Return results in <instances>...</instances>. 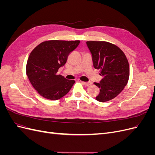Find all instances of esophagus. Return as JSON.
Masks as SVG:
<instances>
[{
  "mask_svg": "<svg viewBox=\"0 0 155 155\" xmlns=\"http://www.w3.org/2000/svg\"><path fill=\"white\" fill-rule=\"evenodd\" d=\"M84 85H85V86H90V85H92V82H84V81H82L81 82Z\"/></svg>",
  "mask_w": 155,
  "mask_h": 155,
  "instance_id": "esophagus-1",
  "label": "esophagus"
}]
</instances>
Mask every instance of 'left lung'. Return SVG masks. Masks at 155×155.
<instances>
[{
	"mask_svg": "<svg viewBox=\"0 0 155 155\" xmlns=\"http://www.w3.org/2000/svg\"><path fill=\"white\" fill-rule=\"evenodd\" d=\"M92 55L94 67L100 70V83H94L100 88L97 101L114 99L124 90L129 78V64L124 51L118 46L106 41H87Z\"/></svg>",
	"mask_w": 155,
	"mask_h": 155,
	"instance_id": "obj_1",
	"label": "left lung"
}]
</instances>
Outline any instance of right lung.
Returning <instances> with one entry per match:
<instances>
[{
	"mask_svg": "<svg viewBox=\"0 0 155 155\" xmlns=\"http://www.w3.org/2000/svg\"><path fill=\"white\" fill-rule=\"evenodd\" d=\"M80 41L49 40L31 51L26 63V75L31 85L46 99L57 100L69 92L75 83L57 72Z\"/></svg>",
	"mask_w": 155,
	"mask_h": 155,
	"instance_id": "add662e5",
	"label": "right lung"
}]
</instances>
